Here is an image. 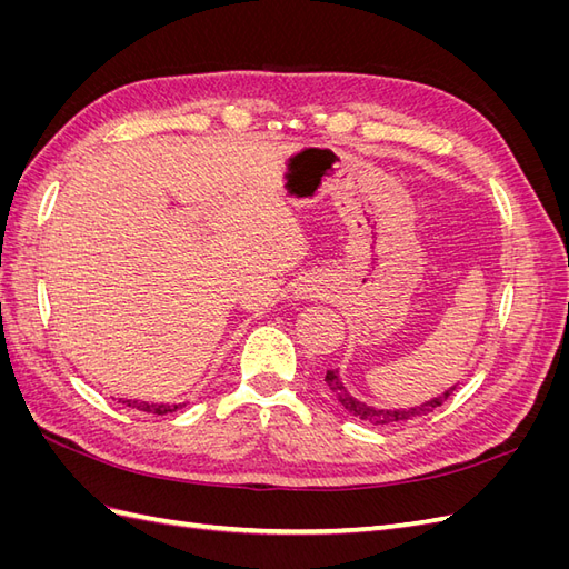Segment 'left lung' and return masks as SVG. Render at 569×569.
<instances>
[{"label": "left lung", "instance_id": "1", "mask_svg": "<svg viewBox=\"0 0 569 569\" xmlns=\"http://www.w3.org/2000/svg\"><path fill=\"white\" fill-rule=\"evenodd\" d=\"M325 382H327V387L332 389V393L337 396L339 403H341L343 408H347L349 412H353V416H356L358 420H366V422H370V425H389V422H399V420H408V418H416V416H425V412H429V410H435L437 406H441V403L453 393V389H456V387H451L449 391H443L441 396H437V399L427 401V403H422V406H416V408H408V410H382V408H372V406H368V403H363V401H358L356 396H351V393L347 391V387L341 385L337 370H327Z\"/></svg>", "mask_w": 569, "mask_h": 569}]
</instances>
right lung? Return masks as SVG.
<instances>
[{
	"instance_id": "1",
	"label": "right lung",
	"mask_w": 569,
	"mask_h": 569,
	"mask_svg": "<svg viewBox=\"0 0 569 569\" xmlns=\"http://www.w3.org/2000/svg\"><path fill=\"white\" fill-rule=\"evenodd\" d=\"M126 406H130V408H137V410H144V412H157V416H166V412H176L178 408H182L180 403H176V406H170V403H147V401H132V399H126L123 401Z\"/></svg>"
}]
</instances>
